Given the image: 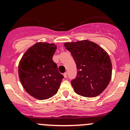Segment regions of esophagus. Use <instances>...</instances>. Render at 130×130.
<instances>
[{
	"mask_svg": "<svg viewBox=\"0 0 130 130\" xmlns=\"http://www.w3.org/2000/svg\"><path fill=\"white\" fill-rule=\"evenodd\" d=\"M63 76H64V77H65V78H67V72H65L63 73Z\"/></svg>",
	"mask_w": 130,
	"mask_h": 130,
	"instance_id": "1",
	"label": "esophagus"
}]
</instances>
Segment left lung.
<instances>
[{
	"mask_svg": "<svg viewBox=\"0 0 130 130\" xmlns=\"http://www.w3.org/2000/svg\"><path fill=\"white\" fill-rule=\"evenodd\" d=\"M71 53L77 69L71 84L75 93L87 98L101 94L108 86L112 75V63L107 52L89 40L64 44Z\"/></svg>",
	"mask_w": 130,
	"mask_h": 130,
	"instance_id": "obj_1",
	"label": "left lung"
}]
</instances>
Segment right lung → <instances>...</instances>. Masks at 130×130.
Listing matches in <instances>:
<instances>
[{
  "mask_svg": "<svg viewBox=\"0 0 130 130\" xmlns=\"http://www.w3.org/2000/svg\"><path fill=\"white\" fill-rule=\"evenodd\" d=\"M56 49L55 44L37 43L25 52L19 62L21 82L26 91L37 99L55 95L63 78L52 59Z\"/></svg>",
  "mask_w": 130,
  "mask_h": 130,
  "instance_id": "1",
  "label": "right lung"
}]
</instances>
